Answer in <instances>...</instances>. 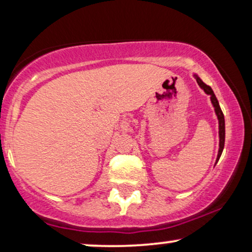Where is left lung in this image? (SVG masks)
<instances>
[{
  "label": "left lung",
  "instance_id": "8db88e82",
  "mask_svg": "<svg viewBox=\"0 0 252 252\" xmlns=\"http://www.w3.org/2000/svg\"><path fill=\"white\" fill-rule=\"evenodd\" d=\"M195 79H196V81H197V84L199 85V87H201L203 91L206 93V94L211 96V102H212L213 106H215L216 115H217V117H218V120H219V151H218V157H217V161H218L220 156H221V154H222L223 146H225V118H223V113L221 111V109H220L219 102H218V99H217L215 93H213V91H212V88L206 84H204V82H203L196 74H195Z\"/></svg>",
  "mask_w": 252,
  "mask_h": 252
}]
</instances>
